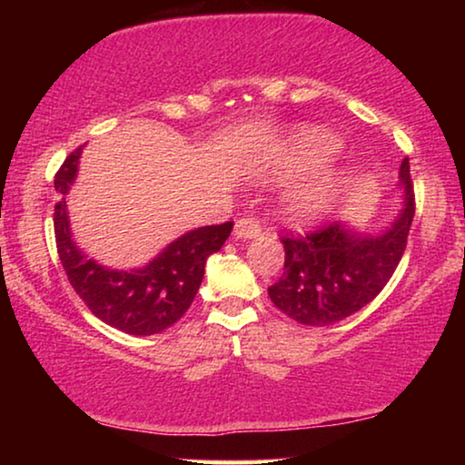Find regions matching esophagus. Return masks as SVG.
Wrapping results in <instances>:
<instances>
[{
  "instance_id": "esophagus-1",
  "label": "esophagus",
  "mask_w": 465,
  "mask_h": 465,
  "mask_svg": "<svg viewBox=\"0 0 465 465\" xmlns=\"http://www.w3.org/2000/svg\"><path fill=\"white\" fill-rule=\"evenodd\" d=\"M262 232V224L256 215H243V218L237 220L234 224V237L237 239H253Z\"/></svg>"
}]
</instances>
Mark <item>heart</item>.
Listing matches in <instances>:
<instances>
[{"mask_svg":"<svg viewBox=\"0 0 465 465\" xmlns=\"http://www.w3.org/2000/svg\"><path fill=\"white\" fill-rule=\"evenodd\" d=\"M341 150V139L322 129H304L290 139L283 150L282 167L288 173H311L334 161ZM341 177L334 173H315L290 190L283 199V212L292 222L307 224L320 220L334 205L341 190Z\"/></svg>","mask_w":465,"mask_h":465,"instance_id":"obj_1","label":"heart"}]
</instances>
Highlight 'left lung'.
Returning <instances> with one entry per match:
<instances>
[{"instance_id":"obj_1","label":"left lung","mask_w":465,"mask_h":465,"mask_svg":"<svg viewBox=\"0 0 465 465\" xmlns=\"http://www.w3.org/2000/svg\"><path fill=\"white\" fill-rule=\"evenodd\" d=\"M404 209L383 234H358L341 222L304 234H283V275L269 288L271 301L304 326H332L379 296L398 269L415 218L409 158L400 167Z\"/></svg>"}]
</instances>
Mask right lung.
<instances>
[{"label":"right lung","instance_id":"right-lung-1","mask_svg":"<svg viewBox=\"0 0 465 465\" xmlns=\"http://www.w3.org/2000/svg\"><path fill=\"white\" fill-rule=\"evenodd\" d=\"M82 145L65 158L54 188L67 194L78 171ZM232 222L203 226L173 241L161 256L139 271H110L88 260L69 234L65 199L54 205V239L63 271L91 313L126 334H158L180 320L193 304L205 275V262L218 252Z\"/></svg>","mask_w":465,"mask_h":465}]
</instances>
